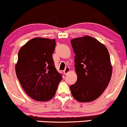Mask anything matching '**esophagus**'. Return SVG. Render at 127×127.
I'll return each mask as SVG.
<instances>
[{"label":"esophagus","instance_id":"34e87169","mask_svg":"<svg viewBox=\"0 0 127 127\" xmlns=\"http://www.w3.org/2000/svg\"><path fill=\"white\" fill-rule=\"evenodd\" d=\"M70 71V67H67L65 68V69L64 70V73L65 75H67V73H69Z\"/></svg>","mask_w":127,"mask_h":127}]
</instances>
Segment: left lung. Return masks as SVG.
Segmentation results:
<instances>
[{"instance_id": "1", "label": "left lung", "mask_w": 127, "mask_h": 127, "mask_svg": "<svg viewBox=\"0 0 127 127\" xmlns=\"http://www.w3.org/2000/svg\"><path fill=\"white\" fill-rule=\"evenodd\" d=\"M75 54V84L70 87L72 96L80 102H90L100 96L108 85L112 65L104 44L86 35L70 40Z\"/></svg>"}]
</instances>
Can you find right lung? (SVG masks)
<instances>
[{
    "instance_id": "add662e5",
    "label": "right lung",
    "mask_w": 127,
    "mask_h": 127,
    "mask_svg": "<svg viewBox=\"0 0 127 127\" xmlns=\"http://www.w3.org/2000/svg\"><path fill=\"white\" fill-rule=\"evenodd\" d=\"M55 47V39L35 37L19 50L15 73L24 91L35 100H50L62 80L52 58Z\"/></svg>"
}]
</instances>
